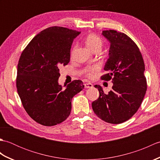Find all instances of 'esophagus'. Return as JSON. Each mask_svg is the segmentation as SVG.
<instances>
[{
	"instance_id": "34e87169",
	"label": "esophagus",
	"mask_w": 160,
	"mask_h": 160,
	"mask_svg": "<svg viewBox=\"0 0 160 160\" xmlns=\"http://www.w3.org/2000/svg\"><path fill=\"white\" fill-rule=\"evenodd\" d=\"M84 87L87 88V89H88V88H91L93 87V84L91 83H85L84 84Z\"/></svg>"
}]
</instances>
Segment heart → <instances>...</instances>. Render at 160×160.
<instances>
[{"mask_svg": "<svg viewBox=\"0 0 160 160\" xmlns=\"http://www.w3.org/2000/svg\"><path fill=\"white\" fill-rule=\"evenodd\" d=\"M85 43L87 46L89 47L91 50L94 51L96 49H101L102 47L103 42L102 40L99 36L91 33V34H89L87 36ZM98 66L88 67L86 70L87 76L89 78H91L94 75L95 72L98 70Z\"/></svg>", "mask_w": 160, "mask_h": 160, "instance_id": "b5f03b06", "label": "heart"}]
</instances>
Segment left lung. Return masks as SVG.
Listing matches in <instances>:
<instances>
[{
  "instance_id": "left-lung-1",
  "label": "left lung",
  "mask_w": 160,
  "mask_h": 160,
  "mask_svg": "<svg viewBox=\"0 0 160 160\" xmlns=\"http://www.w3.org/2000/svg\"><path fill=\"white\" fill-rule=\"evenodd\" d=\"M110 42L108 58L104 70L103 80H112L113 85L105 94L100 85V96L92 102L98 118L111 124H120L136 113L147 89L144 62L140 49L124 33L106 30L102 33Z\"/></svg>"
}]
</instances>
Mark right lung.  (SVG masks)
<instances>
[{
    "instance_id": "right-lung-1",
    "label": "right lung",
    "mask_w": 160,
    "mask_h": 160,
    "mask_svg": "<svg viewBox=\"0 0 160 160\" xmlns=\"http://www.w3.org/2000/svg\"><path fill=\"white\" fill-rule=\"evenodd\" d=\"M80 32L54 26L33 38L20 57L16 87L22 106L33 120L47 127L69 117L71 100L84 89L73 80L63 89L58 83L59 67L70 61L71 47Z\"/></svg>"
}]
</instances>
